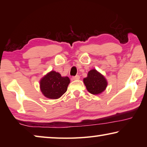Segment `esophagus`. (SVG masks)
<instances>
[{
    "instance_id": "1",
    "label": "esophagus",
    "mask_w": 147,
    "mask_h": 147,
    "mask_svg": "<svg viewBox=\"0 0 147 147\" xmlns=\"http://www.w3.org/2000/svg\"><path fill=\"white\" fill-rule=\"evenodd\" d=\"M80 77L79 75H76L75 76H73V79L74 80H78L80 79Z\"/></svg>"
}]
</instances>
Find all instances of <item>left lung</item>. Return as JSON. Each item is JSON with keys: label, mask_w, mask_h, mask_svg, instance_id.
<instances>
[{"label": "left lung", "mask_w": 147, "mask_h": 147, "mask_svg": "<svg viewBox=\"0 0 147 147\" xmlns=\"http://www.w3.org/2000/svg\"><path fill=\"white\" fill-rule=\"evenodd\" d=\"M83 81L87 90L94 95L101 94L108 86V81L105 77L95 69L89 71L88 76L84 78Z\"/></svg>", "instance_id": "left-lung-1"}]
</instances>
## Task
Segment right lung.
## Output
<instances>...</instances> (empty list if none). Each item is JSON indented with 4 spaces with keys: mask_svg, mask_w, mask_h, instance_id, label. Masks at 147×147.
<instances>
[{
    "mask_svg": "<svg viewBox=\"0 0 147 147\" xmlns=\"http://www.w3.org/2000/svg\"><path fill=\"white\" fill-rule=\"evenodd\" d=\"M70 83L68 76H61L58 72L51 71L39 81V88L46 98L58 99L67 90Z\"/></svg>",
    "mask_w": 147,
    "mask_h": 147,
    "instance_id": "1",
    "label": "right lung"
}]
</instances>
